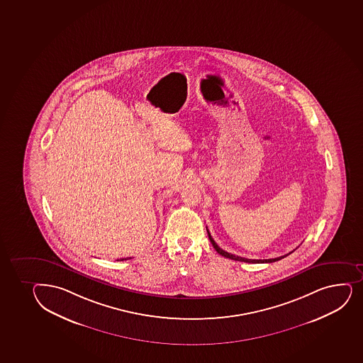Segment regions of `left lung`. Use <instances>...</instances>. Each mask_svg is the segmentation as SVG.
<instances>
[{
    "label": "left lung",
    "mask_w": 363,
    "mask_h": 363,
    "mask_svg": "<svg viewBox=\"0 0 363 363\" xmlns=\"http://www.w3.org/2000/svg\"><path fill=\"white\" fill-rule=\"evenodd\" d=\"M207 234H208V238H210L211 243H212V246L217 250V253L220 254L222 257H228V259H231V260H236V262H252V264H264V262H278V260H281L283 257H288L289 254L286 255H283V257H274V259H264V260H255V259H247V257H238V255H234V254L228 253L225 250H222L220 247H218V245L216 243L215 240L212 238L211 236L210 231L207 230Z\"/></svg>",
    "instance_id": "1"
}]
</instances>
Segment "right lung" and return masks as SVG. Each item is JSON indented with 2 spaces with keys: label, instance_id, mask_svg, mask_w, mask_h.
<instances>
[{
  "label": "right lung",
  "instance_id": "1",
  "mask_svg": "<svg viewBox=\"0 0 363 363\" xmlns=\"http://www.w3.org/2000/svg\"><path fill=\"white\" fill-rule=\"evenodd\" d=\"M130 259V257H129ZM123 260H127V259H120V260H117V262H123Z\"/></svg>",
  "mask_w": 363,
  "mask_h": 363
}]
</instances>
